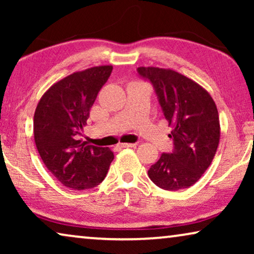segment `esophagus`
Listing matches in <instances>:
<instances>
[{"label":"esophagus","instance_id":"34e87169","mask_svg":"<svg viewBox=\"0 0 254 254\" xmlns=\"http://www.w3.org/2000/svg\"><path fill=\"white\" fill-rule=\"evenodd\" d=\"M135 143H119L117 145L119 149H123V148H134L135 147Z\"/></svg>","mask_w":254,"mask_h":254}]
</instances>
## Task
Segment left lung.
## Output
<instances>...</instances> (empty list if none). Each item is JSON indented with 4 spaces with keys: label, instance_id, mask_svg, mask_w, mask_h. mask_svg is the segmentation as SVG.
Returning a JSON list of instances; mask_svg holds the SVG:
<instances>
[{
    "label": "left lung",
    "instance_id": "left-lung-1",
    "mask_svg": "<svg viewBox=\"0 0 254 254\" xmlns=\"http://www.w3.org/2000/svg\"><path fill=\"white\" fill-rule=\"evenodd\" d=\"M137 72L154 85L175 144L171 154H162L151 165L149 178L166 190L189 189L216 154L221 135L216 104L206 89L172 69L140 67Z\"/></svg>",
    "mask_w": 254,
    "mask_h": 254
}]
</instances>
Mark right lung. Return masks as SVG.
Segmentation results:
<instances>
[{
    "mask_svg": "<svg viewBox=\"0 0 254 254\" xmlns=\"http://www.w3.org/2000/svg\"><path fill=\"white\" fill-rule=\"evenodd\" d=\"M112 65L72 72L41 97L33 117V135L44 164L62 185L92 189L105 179L114 155L110 148L78 140Z\"/></svg>",
    "mask_w": 254,
    "mask_h": 254,
    "instance_id": "right-lung-1",
    "label": "right lung"
}]
</instances>
